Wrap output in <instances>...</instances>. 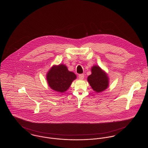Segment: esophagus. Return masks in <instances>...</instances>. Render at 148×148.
I'll list each match as a JSON object with an SVG mask.
<instances>
[{
	"instance_id": "34e87169",
	"label": "esophagus",
	"mask_w": 148,
	"mask_h": 148,
	"mask_svg": "<svg viewBox=\"0 0 148 148\" xmlns=\"http://www.w3.org/2000/svg\"><path fill=\"white\" fill-rule=\"evenodd\" d=\"M79 79H80V80H83L84 78V74H80V75H79Z\"/></svg>"
}]
</instances>
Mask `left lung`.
I'll return each mask as SVG.
<instances>
[{
    "instance_id": "1",
    "label": "left lung",
    "mask_w": 148,
    "mask_h": 148,
    "mask_svg": "<svg viewBox=\"0 0 148 148\" xmlns=\"http://www.w3.org/2000/svg\"><path fill=\"white\" fill-rule=\"evenodd\" d=\"M92 74L88 77V81L96 93H101L109 86V77L108 74L98 66L91 68Z\"/></svg>"
}]
</instances>
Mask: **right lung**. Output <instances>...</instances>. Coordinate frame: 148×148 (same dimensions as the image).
<instances>
[{"label":"right lung","mask_w":148,"mask_h":148,"mask_svg":"<svg viewBox=\"0 0 148 148\" xmlns=\"http://www.w3.org/2000/svg\"><path fill=\"white\" fill-rule=\"evenodd\" d=\"M76 77V75L69 71L67 66L63 64L54 65L46 75V80L50 88L59 93L67 91Z\"/></svg>","instance_id":"obj_1"}]
</instances>
